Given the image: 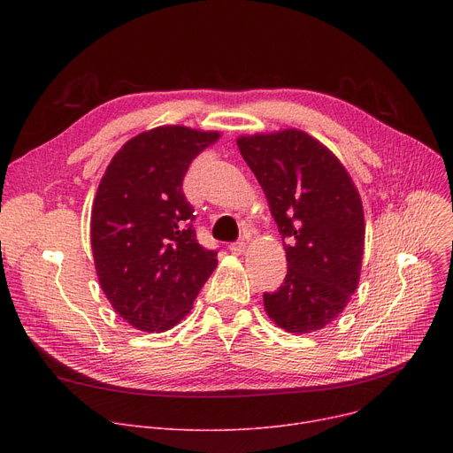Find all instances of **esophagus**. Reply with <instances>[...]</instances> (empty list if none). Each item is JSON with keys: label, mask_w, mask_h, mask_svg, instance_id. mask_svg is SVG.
Masks as SVG:
<instances>
[{"label": "esophagus", "mask_w": 453, "mask_h": 453, "mask_svg": "<svg viewBox=\"0 0 453 453\" xmlns=\"http://www.w3.org/2000/svg\"><path fill=\"white\" fill-rule=\"evenodd\" d=\"M244 250H246V239H241V241L229 244V251L234 255H241Z\"/></svg>", "instance_id": "obj_1"}]
</instances>
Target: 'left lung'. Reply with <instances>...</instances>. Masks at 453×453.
<instances>
[{
  "mask_svg": "<svg viewBox=\"0 0 453 453\" xmlns=\"http://www.w3.org/2000/svg\"><path fill=\"white\" fill-rule=\"evenodd\" d=\"M236 145L288 241V272L265 292L266 312L296 334L319 330L358 288L365 239L358 190L340 159L301 130L246 135Z\"/></svg>",
  "mask_w": 453,
  "mask_h": 453,
  "instance_id": "1",
  "label": "left lung"
}]
</instances>
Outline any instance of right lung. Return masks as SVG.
I'll use <instances>...</instances> for the list:
<instances>
[{"label":"right lung","instance_id":"add662e5","mask_svg":"<svg viewBox=\"0 0 453 453\" xmlns=\"http://www.w3.org/2000/svg\"><path fill=\"white\" fill-rule=\"evenodd\" d=\"M219 132L159 127L130 139L110 161L91 209V250L115 312L142 332L180 323L217 268L196 241L183 176Z\"/></svg>","mask_w":453,"mask_h":453}]
</instances>
